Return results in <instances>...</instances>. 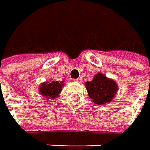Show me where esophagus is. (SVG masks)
Instances as JSON below:
<instances>
[{
	"instance_id": "esophagus-1",
	"label": "esophagus",
	"mask_w": 150,
	"mask_h": 150,
	"mask_svg": "<svg viewBox=\"0 0 150 150\" xmlns=\"http://www.w3.org/2000/svg\"><path fill=\"white\" fill-rule=\"evenodd\" d=\"M74 82H76V83H81V82H82V78L79 77V78H77V79L74 80Z\"/></svg>"
}]
</instances>
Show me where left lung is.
Segmentation results:
<instances>
[{"instance_id": "1", "label": "left lung", "mask_w": 150, "mask_h": 150, "mask_svg": "<svg viewBox=\"0 0 150 150\" xmlns=\"http://www.w3.org/2000/svg\"><path fill=\"white\" fill-rule=\"evenodd\" d=\"M85 87L92 102L98 105L112 103L119 89L113 79L108 78L102 73L96 74L92 81L86 82Z\"/></svg>"}]
</instances>
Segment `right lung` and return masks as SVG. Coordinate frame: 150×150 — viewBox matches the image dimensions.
<instances>
[{
	"mask_svg": "<svg viewBox=\"0 0 150 150\" xmlns=\"http://www.w3.org/2000/svg\"><path fill=\"white\" fill-rule=\"evenodd\" d=\"M64 81H52V82H44L39 85V93L46 99L54 100L59 96L62 87L64 86Z\"/></svg>",
	"mask_w": 150,
	"mask_h": 150,
	"instance_id": "add662e5",
	"label": "right lung"
}]
</instances>
